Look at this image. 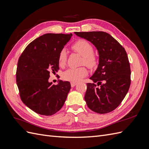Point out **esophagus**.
Returning <instances> with one entry per match:
<instances>
[{
  "mask_svg": "<svg viewBox=\"0 0 149 149\" xmlns=\"http://www.w3.org/2000/svg\"><path fill=\"white\" fill-rule=\"evenodd\" d=\"M71 86L72 87H74L75 86V85H77V83H73V82H71Z\"/></svg>",
  "mask_w": 149,
  "mask_h": 149,
  "instance_id": "1",
  "label": "esophagus"
}]
</instances>
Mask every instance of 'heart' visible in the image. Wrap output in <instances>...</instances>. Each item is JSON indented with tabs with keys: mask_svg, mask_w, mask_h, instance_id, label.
I'll return each instance as SVG.
<instances>
[{
	"mask_svg": "<svg viewBox=\"0 0 149 149\" xmlns=\"http://www.w3.org/2000/svg\"><path fill=\"white\" fill-rule=\"evenodd\" d=\"M72 49L83 56L82 65H86L91 69L95 67L97 64V57L93 53V47L91 43L85 40H78L72 44ZM66 59L67 53L65 49H63L60 51L58 56L59 65L63 67L66 65ZM87 74V70L84 66L69 68L63 72V78L65 81L77 83L82 78L86 76Z\"/></svg>",
	"mask_w": 149,
	"mask_h": 149,
	"instance_id": "1",
	"label": "heart"
}]
</instances>
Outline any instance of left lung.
Masks as SVG:
<instances>
[{"label": "left lung", "mask_w": 149, "mask_h": 149, "mask_svg": "<svg viewBox=\"0 0 149 149\" xmlns=\"http://www.w3.org/2000/svg\"><path fill=\"white\" fill-rule=\"evenodd\" d=\"M96 47L99 64L87 83L85 101L93 111L105 114L118 107L128 92L131 84V68L125 49L103 31L75 32ZM97 84H96V83Z\"/></svg>", "instance_id": "8db88e82"}]
</instances>
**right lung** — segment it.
I'll use <instances>...</instances> for the list:
<instances>
[{
  "instance_id": "1",
  "label": "right lung",
  "mask_w": 149,
  "mask_h": 149,
  "mask_svg": "<svg viewBox=\"0 0 149 149\" xmlns=\"http://www.w3.org/2000/svg\"><path fill=\"white\" fill-rule=\"evenodd\" d=\"M72 34L47 33L28 45L18 59L16 78L22 102L35 113L50 116L61 109L70 90L68 81L49 83L58 72V56Z\"/></svg>"
}]
</instances>
